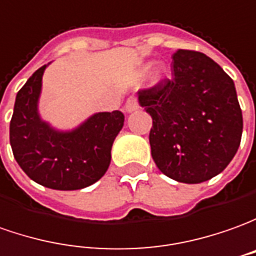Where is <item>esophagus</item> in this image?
Here are the masks:
<instances>
[{
	"label": "esophagus",
	"instance_id": "1",
	"mask_svg": "<svg viewBox=\"0 0 256 256\" xmlns=\"http://www.w3.org/2000/svg\"><path fill=\"white\" fill-rule=\"evenodd\" d=\"M138 109V102H137V99L136 98H128V102H126V105H124V110L128 112V114H130V112H134V110H137Z\"/></svg>",
	"mask_w": 256,
	"mask_h": 256
}]
</instances>
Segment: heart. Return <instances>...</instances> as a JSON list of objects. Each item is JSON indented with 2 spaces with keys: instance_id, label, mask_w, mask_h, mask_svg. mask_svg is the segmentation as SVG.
Masks as SVG:
<instances>
[{
  "instance_id": "b5f03b06",
  "label": "heart",
  "mask_w": 256,
  "mask_h": 256,
  "mask_svg": "<svg viewBox=\"0 0 256 256\" xmlns=\"http://www.w3.org/2000/svg\"><path fill=\"white\" fill-rule=\"evenodd\" d=\"M162 72H164V71H162V68H156L154 74H152V80H154V81H158L160 78L162 77Z\"/></svg>"
}]
</instances>
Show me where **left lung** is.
Segmentation results:
<instances>
[{"label":"left lung","mask_w":256,"mask_h":256,"mask_svg":"<svg viewBox=\"0 0 256 256\" xmlns=\"http://www.w3.org/2000/svg\"><path fill=\"white\" fill-rule=\"evenodd\" d=\"M172 78L138 91L152 118L151 156L158 170L184 184L212 179L230 164L242 134L234 81L210 57L179 48Z\"/></svg>","instance_id":"obj_1"}]
</instances>
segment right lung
Masks as SVG:
<instances>
[{"mask_svg": "<svg viewBox=\"0 0 256 256\" xmlns=\"http://www.w3.org/2000/svg\"><path fill=\"white\" fill-rule=\"evenodd\" d=\"M48 66L19 90L10 124V142L19 166L42 186L77 190L95 184L110 164V150L123 128L120 110L92 114L77 128L60 132L40 119L38 102Z\"/></svg>", "mask_w": 256, "mask_h": 256, "instance_id": "add662e5", "label": "right lung"}]
</instances>
